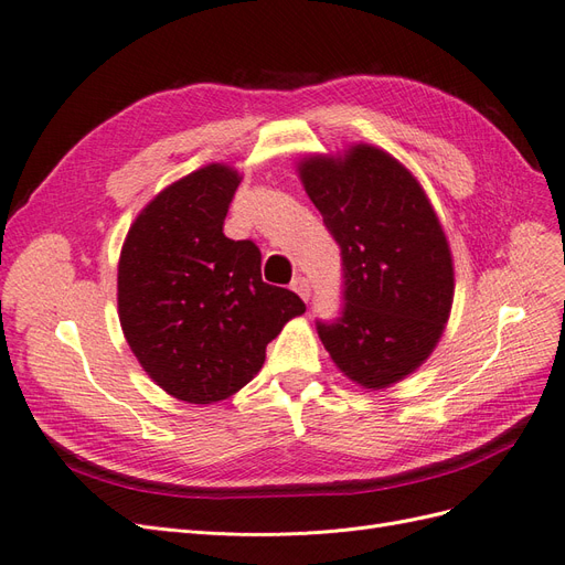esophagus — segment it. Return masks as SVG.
I'll return each mask as SVG.
<instances>
[{"label": "esophagus", "mask_w": 565, "mask_h": 565, "mask_svg": "<svg viewBox=\"0 0 565 565\" xmlns=\"http://www.w3.org/2000/svg\"><path fill=\"white\" fill-rule=\"evenodd\" d=\"M292 289L303 301H309V297H311V282L309 280H306V278H295L292 280Z\"/></svg>", "instance_id": "esophagus-1"}]
</instances>
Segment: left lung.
Segmentation results:
<instances>
[{"label":"left lung","mask_w":565,"mask_h":565,"mask_svg":"<svg viewBox=\"0 0 565 565\" xmlns=\"http://www.w3.org/2000/svg\"><path fill=\"white\" fill-rule=\"evenodd\" d=\"M297 174L344 262V313L318 322L322 347L358 386L398 384L434 353L452 309L455 264L434 204L372 143L303 156Z\"/></svg>","instance_id":"obj_1"}]
</instances>
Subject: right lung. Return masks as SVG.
I'll return each mask as SVG.
<instances>
[{
  "label": "right lung",
  "mask_w": 565,
  "mask_h": 565,
  "mask_svg": "<svg viewBox=\"0 0 565 565\" xmlns=\"http://www.w3.org/2000/svg\"><path fill=\"white\" fill-rule=\"evenodd\" d=\"M243 177L224 162L169 183L134 218L117 264V313L136 361L169 396L226 401L254 380L266 347L306 311L262 280V252L224 235Z\"/></svg>",
  "instance_id": "1"
}]
</instances>
